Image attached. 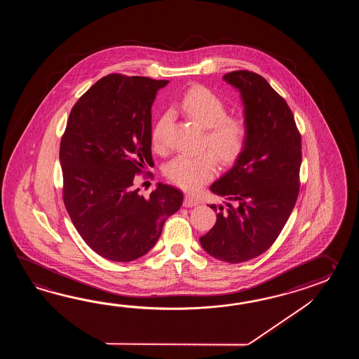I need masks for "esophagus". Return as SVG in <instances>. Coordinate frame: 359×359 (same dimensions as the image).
<instances>
[{
	"instance_id": "esophagus-1",
	"label": "esophagus",
	"mask_w": 359,
	"mask_h": 359,
	"mask_svg": "<svg viewBox=\"0 0 359 359\" xmlns=\"http://www.w3.org/2000/svg\"><path fill=\"white\" fill-rule=\"evenodd\" d=\"M198 205V201L196 198H194V196H191V195H186L184 196V200H183V206H186V208H192V206Z\"/></svg>"
}]
</instances>
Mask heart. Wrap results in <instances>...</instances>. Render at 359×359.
<instances>
[{"mask_svg":"<svg viewBox=\"0 0 359 359\" xmlns=\"http://www.w3.org/2000/svg\"><path fill=\"white\" fill-rule=\"evenodd\" d=\"M178 107L192 122L204 128V145L213 150L223 164H231L243 154L248 144V123L240 116L229 114L227 104L204 86H194L183 93ZM169 116L161 115L154 124L151 141L161 147ZM212 151L198 155H180L169 163L165 175L177 186L195 191L210 181L218 169V161Z\"/></svg>","mask_w":359,"mask_h":359,"instance_id":"obj_1","label":"heart"}]
</instances>
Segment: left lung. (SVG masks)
Segmentation results:
<instances>
[{"label":"left lung","mask_w":359,"mask_h":359,"mask_svg":"<svg viewBox=\"0 0 359 359\" xmlns=\"http://www.w3.org/2000/svg\"><path fill=\"white\" fill-rule=\"evenodd\" d=\"M223 79L241 95L249 137L233 167L210 186L227 209L210 205L219 212L200 244L236 264L268 250L289 219L298 198L302 138L290 107L263 76L235 70Z\"/></svg>","instance_id":"1"}]
</instances>
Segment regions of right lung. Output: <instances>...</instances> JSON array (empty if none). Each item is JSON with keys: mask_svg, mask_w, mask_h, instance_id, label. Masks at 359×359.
Listing matches in <instances>:
<instances>
[{"mask_svg": "<svg viewBox=\"0 0 359 359\" xmlns=\"http://www.w3.org/2000/svg\"><path fill=\"white\" fill-rule=\"evenodd\" d=\"M168 81L109 74L76 101L60 144L62 198L84 243L105 259L130 262L159 240L183 194L158 183L149 198L135 176L151 156V107Z\"/></svg>", "mask_w": 359, "mask_h": 359, "instance_id": "right-lung-1", "label": "right lung"}]
</instances>
